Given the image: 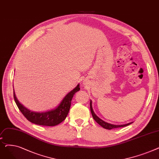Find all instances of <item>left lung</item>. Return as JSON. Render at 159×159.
<instances>
[{"instance_id":"obj_1","label":"left lung","mask_w":159,"mask_h":159,"mask_svg":"<svg viewBox=\"0 0 159 159\" xmlns=\"http://www.w3.org/2000/svg\"><path fill=\"white\" fill-rule=\"evenodd\" d=\"M90 110H91V115L93 116V118L94 119V120L101 126L107 129H114V128H121V127H124L128 126V125L131 124L132 122H129L128 124H123V125H115V124H111L109 123H107L104 121H103L102 120H101V119H99L98 116L95 114L93 108H92V105H91V102H90Z\"/></svg>"}]
</instances>
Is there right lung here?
Wrapping results in <instances>:
<instances>
[{"instance_id":"1","label":"right lung","mask_w":159,"mask_h":159,"mask_svg":"<svg viewBox=\"0 0 159 159\" xmlns=\"http://www.w3.org/2000/svg\"><path fill=\"white\" fill-rule=\"evenodd\" d=\"M79 90V84H78L69 93L66 95L61 103L56 109L41 113L31 111L27 108L24 107L16 99L14 92L13 97L19 110L30 122L37 125H40V126H54L59 124L65 120L70 111L72 98L75 93Z\"/></svg>"}]
</instances>
